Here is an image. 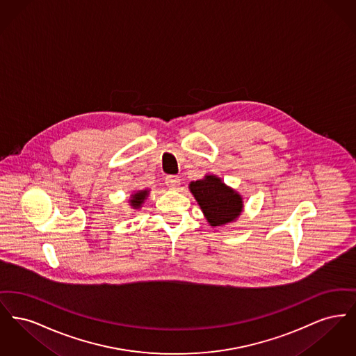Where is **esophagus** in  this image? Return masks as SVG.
<instances>
[{
  "label": "esophagus",
  "mask_w": 356,
  "mask_h": 356,
  "mask_svg": "<svg viewBox=\"0 0 356 356\" xmlns=\"http://www.w3.org/2000/svg\"><path fill=\"white\" fill-rule=\"evenodd\" d=\"M165 184H167L170 189H179V186H180L181 183H180V179L177 176H168L165 179Z\"/></svg>",
  "instance_id": "34e87169"
}]
</instances>
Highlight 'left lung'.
Segmentation results:
<instances>
[{
	"label": "left lung",
	"instance_id": "obj_1",
	"mask_svg": "<svg viewBox=\"0 0 356 356\" xmlns=\"http://www.w3.org/2000/svg\"><path fill=\"white\" fill-rule=\"evenodd\" d=\"M188 188L211 227L234 222L243 212L241 195L216 175H205L200 180L191 181Z\"/></svg>",
	"mask_w": 356,
	"mask_h": 356
}]
</instances>
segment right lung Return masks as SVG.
I'll list each match as a JSON object with an SVG mask.
<instances>
[{
  "label": "right lung",
  "mask_w": 356,
  "mask_h": 356,
  "mask_svg": "<svg viewBox=\"0 0 356 356\" xmlns=\"http://www.w3.org/2000/svg\"><path fill=\"white\" fill-rule=\"evenodd\" d=\"M149 191H151V189H148V188L135 191V192L131 195L129 200H128V203L131 205V208H134V209H140V208L143 207L144 202L147 200V197H148V195H149Z\"/></svg>",
  "instance_id": "right-lung-1"
}]
</instances>
